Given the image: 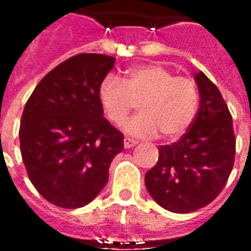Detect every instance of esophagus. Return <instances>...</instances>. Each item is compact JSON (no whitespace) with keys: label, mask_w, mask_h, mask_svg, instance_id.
Returning <instances> with one entry per match:
<instances>
[{"label":"esophagus","mask_w":251,"mask_h":251,"mask_svg":"<svg viewBox=\"0 0 251 251\" xmlns=\"http://www.w3.org/2000/svg\"><path fill=\"white\" fill-rule=\"evenodd\" d=\"M136 145L137 141H134V140H131L129 137H125V138H124V147H125V149H130V148L136 147Z\"/></svg>","instance_id":"1"}]
</instances>
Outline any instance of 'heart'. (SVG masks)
Here are the masks:
<instances>
[{"instance_id": "obj_1", "label": "heart", "mask_w": 251, "mask_h": 251, "mask_svg": "<svg viewBox=\"0 0 251 251\" xmlns=\"http://www.w3.org/2000/svg\"><path fill=\"white\" fill-rule=\"evenodd\" d=\"M99 103L106 118L121 126L137 104L140 114L125 125L126 133L152 138L158 133L165 140L179 138L196 117L199 90L191 77L175 76L160 64L129 68L121 83L106 76L98 88Z\"/></svg>"}]
</instances>
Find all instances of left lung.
<instances>
[{
  "label": "left lung",
  "instance_id": "left-lung-1",
  "mask_svg": "<svg viewBox=\"0 0 251 251\" xmlns=\"http://www.w3.org/2000/svg\"><path fill=\"white\" fill-rule=\"evenodd\" d=\"M195 82L200 106L194 122L179 141L158 147L157 164L145 175L153 200L177 214L210 204L225 188L235 157L232 117L221 91L201 71Z\"/></svg>",
  "mask_w": 251,
  "mask_h": 251
}]
</instances>
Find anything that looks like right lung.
Segmentation results:
<instances>
[{"label": "right lung", "mask_w": 251, "mask_h": 251, "mask_svg": "<svg viewBox=\"0 0 251 251\" xmlns=\"http://www.w3.org/2000/svg\"><path fill=\"white\" fill-rule=\"evenodd\" d=\"M115 59L79 53L43 77L25 104L20 148L39 194L62 208L88 204L109 180L124 134L103 117L100 82Z\"/></svg>", "instance_id": "right-lung-1"}]
</instances>
